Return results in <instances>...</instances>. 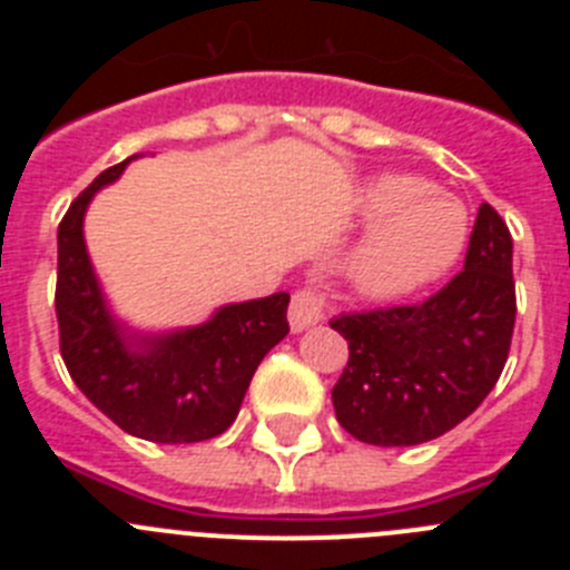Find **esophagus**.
I'll return each instance as SVG.
<instances>
[{"label":"esophagus","mask_w":570,"mask_h":570,"mask_svg":"<svg viewBox=\"0 0 570 570\" xmlns=\"http://www.w3.org/2000/svg\"><path fill=\"white\" fill-rule=\"evenodd\" d=\"M325 308H328V302H325V294L314 285L308 288H299L294 296H291V311H288V320H291V328L294 331H305L311 325L325 316Z\"/></svg>","instance_id":"obj_1"}]
</instances>
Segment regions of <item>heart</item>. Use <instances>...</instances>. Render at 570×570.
Here are the masks:
<instances>
[{
	"instance_id": "b5f03b06",
	"label": "heart",
	"mask_w": 570,
	"mask_h": 570,
	"mask_svg": "<svg viewBox=\"0 0 570 570\" xmlns=\"http://www.w3.org/2000/svg\"><path fill=\"white\" fill-rule=\"evenodd\" d=\"M362 214L376 225L356 248L351 276L371 296H402L436 279L465 242V210L431 194L420 176H376L362 190Z\"/></svg>"
}]
</instances>
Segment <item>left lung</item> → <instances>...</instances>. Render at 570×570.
I'll use <instances>...</instances> for the list:
<instances>
[{
  "label": "left lung",
  "mask_w": 570,
  "mask_h": 570,
  "mask_svg": "<svg viewBox=\"0 0 570 570\" xmlns=\"http://www.w3.org/2000/svg\"><path fill=\"white\" fill-rule=\"evenodd\" d=\"M517 322L513 239L480 205L465 268L416 305L345 311L331 328L347 340L331 400L340 425L367 445L436 440L491 394Z\"/></svg>",
  "instance_id": "8db88e82"
}]
</instances>
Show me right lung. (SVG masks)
<instances>
[{"label": "right lung", "instance_id": "right-lung-1", "mask_svg": "<svg viewBox=\"0 0 570 570\" xmlns=\"http://www.w3.org/2000/svg\"><path fill=\"white\" fill-rule=\"evenodd\" d=\"M128 163L102 170L59 223V351L79 391L128 434L165 445L214 440L239 414L262 356L291 331V296L279 291L225 305L199 328L142 340L139 351H130L105 308L82 239L90 196Z\"/></svg>", "mask_w": 570, "mask_h": 570}]
</instances>
